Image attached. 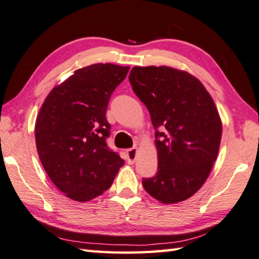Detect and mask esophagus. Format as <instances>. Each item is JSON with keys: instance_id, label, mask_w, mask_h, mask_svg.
Returning <instances> with one entry per match:
<instances>
[{"instance_id": "obj_1", "label": "esophagus", "mask_w": 259, "mask_h": 259, "mask_svg": "<svg viewBox=\"0 0 259 259\" xmlns=\"http://www.w3.org/2000/svg\"><path fill=\"white\" fill-rule=\"evenodd\" d=\"M136 159H137V148H129L126 151V160H128L129 164H134L136 162Z\"/></svg>"}]
</instances>
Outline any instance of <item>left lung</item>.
<instances>
[{"mask_svg": "<svg viewBox=\"0 0 259 259\" xmlns=\"http://www.w3.org/2000/svg\"><path fill=\"white\" fill-rule=\"evenodd\" d=\"M129 81L155 129L157 172L143 186L162 203L187 200L217 159L223 129L216 105L202 83L181 69L136 66Z\"/></svg>", "mask_w": 259, "mask_h": 259, "instance_id": "left-lung-1", "label": "left lung"}]
</instances>
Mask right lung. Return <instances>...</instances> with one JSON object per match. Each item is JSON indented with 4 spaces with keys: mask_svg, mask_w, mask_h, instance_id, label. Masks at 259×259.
<instances>
[{
    "mask_svg": "<svg viewBox=\"0 0 259 259\" xmlns=\"http://www.w3.org/2000/svg\"><path fill=\"white\" fill-rule=\"evenodd\" d=\"M129 66L94 64L76 69L47 96L35 122L38 156L67 198L87 202L111 187L124 164L109 150L106 109Z\"/></svg>",
    "mask_w": 259,
    "mask_h": 259,
    "instance_id": "add662e5",
    "label": "right lung"
}]
</instances>
